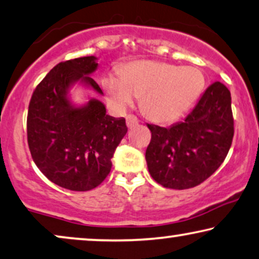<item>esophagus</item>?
I'll return each mask as SVG.
<instances>
[{"label": "esophagus", "mask_w": 259, "mask_h": 259, "mask_svg": "<svg viewBox=\"0 0 259 259\" xmlns=\"http://www.w3.org/2000/svg\"><path fill=\"white\" fill-rule=\"evenodd\" d=\"M138 118L136 117V116L134 115H128L126 116V125H128V128L131 129L134 128V126H136L138 124Z\"/></svg>", "instance_id": "1"}]
</instances>
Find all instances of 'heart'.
Masks as SVG:
<instances>
[{
	"label": "heart",
	"mask_w": 259,
	"mask_h": 259,
	"mask_svg": "<svg viewBox=\"0 0 259 259\" xmlns=\"http://www.w3.org/2000/svg\"><path fill=\"white\" fill-rule=\"evenodd\" d=\"M105 95L111 105L124 109L140 97L141 108L156 122H171L194 104L204 87L201 71L158 61L131 62L119 69V78H103Z\"/></svg>",
	"instance_id": "1"
}]
</instances>
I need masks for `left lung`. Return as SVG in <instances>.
I'll return each mask as SVG.
<instances>
[{"mask_svg": "<svg viewBox=\"0 0 259 259\" xmlns=\"http://www.w3.org/2000/svg\"><path fill=\"white\" fill-rule=\"evenodd\" d=\"M148 128L151 141L145 159L151 177L176 190L197 187L221 166L230 150L235 133L231 94L223 83L214 82L183 122Z\"/></svg>", "mask_w": 259, "mask_h": 259, "instance_id": "8db88e82", "label": "left lung"}]
</instances>
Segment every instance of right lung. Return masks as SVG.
<instances>
[{"label": "right lung", "instance_id": "add662e5", "mask_svg": "<svg viewBox=\"0 0 259 259\" xmlns=\"http://www.w3.org/2000/svg\"><path fill=\"white\" fill-rule=\"evenodd\" d=\"M96 68L94 56L61 62L36 87L29 103L31 157L49 181L72 191L92 190L105 180L115 149L128 131L125 119L107 115L102 102L90 100L75 108L68 101L69 87L76 81L102 94L89 76Z\"/></svg>", "mask_w": 259, "mask_h": 259}]
</instances>
